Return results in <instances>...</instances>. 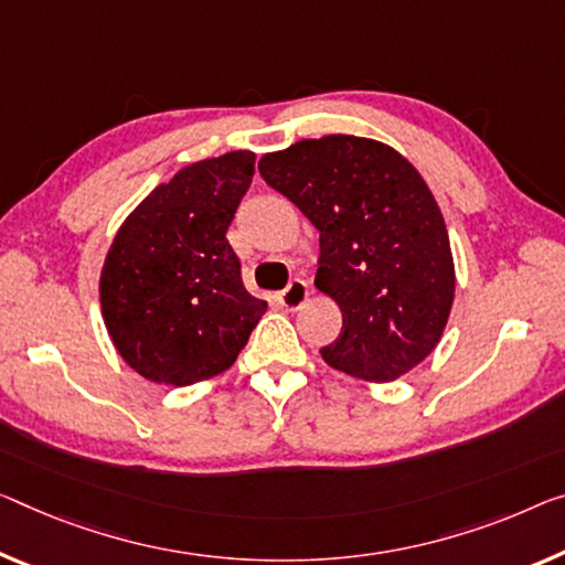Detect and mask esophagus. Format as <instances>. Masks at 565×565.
Instances as JSON below:
<instances>
[{
	"instance_id": "obj_1",
	"label": "esophagus",
	"mask_w": 565,
	"mask_h": 565,
	"mask_svg": "<svg viewBox=\"0 0 565 565\" xmlns=\"http://www.w3.org/2000/svg\"><path fill=\"white\" fill-rule=\"evenodd\" d=\"M277 300H280V306L285 310H298L302 302L308 300V282L300 280V277H292L288 288L277 295Z\"/></svg>"
}]
</instances>
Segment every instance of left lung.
Here are the masks:
<instances>
[{
    "mask_svg": "<svg viewBox=\"0 0 565 565\" xmlns=\"http://www.w3.org/2000/svg\"><path fill=\"white\" fill-rule=\"evenodd\" d=\"M259 173L320 232L316 288L343 312L328 366L386 384L422 363L455 300L449 234L427 181L392 146L306 138L265 153Z\"/></svg>",
    "mask_w": 565,
    "mask_h": 565,
    "instance_id": "1",
    "label": "left lung"
}]
</instances>
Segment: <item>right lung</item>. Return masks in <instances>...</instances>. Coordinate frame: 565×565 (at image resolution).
Listing matches in <instances>:
<instances>
[{
  "label": "right lung",
  "mask_w": 565,
  "mask_h": 565,
  "mask_svg": "<svg viewBox=\"0 0 565 565\" xmlns=\"http://www.w3.org/2000/svg\"><path fill=\"white\" fill-rule=\"evenodd\" d=\"M253 173V151L196 161L156 186L113 237L100 273L103 320L143 379L189 386L227 371L267 310L242 285L227 242Z\"/></svg>",
  "instance_id": "add662e5"
}]
</instances>
